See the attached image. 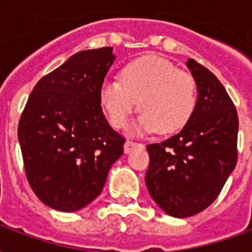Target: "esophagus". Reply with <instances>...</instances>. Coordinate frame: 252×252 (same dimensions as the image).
I'll use <instances>...</instances> for the list:
<instances>
[{"instance_id":"34e87169","label":"esophagus","mask_w":252,"mask_h":252,"mask_svg":"<svg viewBox=\"0 0 252 252\" xmlns=\"http://www.w3.org/2000/svg\"><path fill=\"white\" fill-rule=\"evenodd\" d=\"M142 146H143L142 143L135 142V140H129V139H128V140L126 142V144H124V151H126V153H131L133 148L142 147Z\"/></svg>"}]
</instances>
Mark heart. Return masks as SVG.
<instances>
[{"mask_svg":"<svg viewBox=\"0 0 252 252\" xmlns=\"http://www.w3.org/2000/svg\"><path fill=\"white\" fill-rule=\"evenodd\" d=\"M99 102L115 128H124L136 110L137 131L173 133L193 115L197 86L193 75L163 58L146 55L121 68L120 79H106L99 88Z\"/></svg>","mask_w":252,"mask_h":252,"instance_id":"heart-1","label":"heart"}]
</instances>
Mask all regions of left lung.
<instances>
[{
    "label": "left lung",
    "mask_w": 252,
    "mask_h": 252,
    "mask_svg": "<svg viewBox=\"0 0 252 252\" xmlns=\"http://www.w3.org/2000/svg\"><path fill=\"white\" fill-rule=\"evenodd\" d=\"M198 97L193 115L174 136L147 146L146 185L167 215L190 217L220 194L238 162V112L221 82L188 59Z\"/></svg>",
    "instance_id": "1"
}]
</instances>
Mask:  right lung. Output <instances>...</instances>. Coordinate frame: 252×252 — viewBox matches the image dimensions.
Masks as SVG:
<instances>
[{
    "instance_id": "right-lung-1",
    "label": "right lung",
    "mask_w": 252,
    "mask_h": 252,
    "mask_svg": "<svg viewBox=\"0 0 252 252\" xmlns=\"http://www.w3.org/2000/svg\"><path fill=\"white\" fill-rule=\"evenodd\" d=\"M115 61L112 47L77 52L36 83L19 121L31 189L57 211L97 198L126 139L105 120L99 88Z\"/></svg>"
}]
</instances>
